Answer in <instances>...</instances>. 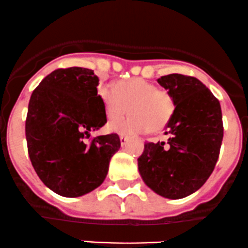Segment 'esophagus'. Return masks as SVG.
Masks as SVG:
<instances>
[{"label":"esophagus","mask_w":248,"mask_h":248,"mask_svg":"<svg viewBox=\"0 0 248 248\" xmlns=\"http://www.w3.org/2000/svg\"><path fill=\"white\" fill-rule=\"evenodd\" d=\"M119 140H121L122 146H125V144H126V142L129 141V137L125 136V135H121V136H119Z\"/></svg>","instance_id":"1"}]
</instances>
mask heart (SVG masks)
I'll use <instances>...</instances> for the list:
<instances>
[{
    "instance_id": "obj_1",
    "label": "heart",
    "mask_w": 248,
    "mask_h": 248,
    "mask_svg": "<svg viewBox=\"0 0 248 248\" xmlns=\"http://www.w3.org/2000/svg\"><path fill=\"white\" fill-rule=\"evenodd\" d=\"M99 96L105 107L107 118L114 119L109 129L125 135L141 134L151 129L163 130L175 112V100L170 93L156 88L155 84L142 78H131L117 84L102 85ZM130 109L133 113L125 119L116 118Z\"/></svg>"
}]
</instances>
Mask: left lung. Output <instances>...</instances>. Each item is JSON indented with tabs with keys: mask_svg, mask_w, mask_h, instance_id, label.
Masks as SVG:
<instances>
[{
	"mask_svg": "<svg viewBox=\"0 0 248 248\" xmlns=\"http://www.w3.org/2000/svg\"><path fill=\"white\" fill-rule=\"evenodd\" d=\"M158 83L175 100L166 125L168 142H147L137 159L143 182L156 194L182 199L197 192L212 173L223 140L219 101L199 79L163 76Z\"/></svg>",
	"mask_w": 248,
	"mask_h": 248,
	"instance_id": "left-lung-1",
	"label": "left lung"
}]
</instances>
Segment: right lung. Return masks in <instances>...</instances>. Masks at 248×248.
<instances>
[{"mask_svg": "<svg viewBox=\"0 0 248 248\" xmlns=\"http://www.w3.org/2000/svg\"><path fill=\"white\" fill-rule=\"evenodd\" d=\"M97 85L93 70L59 68L42 80L29 102V156L42 182L61 197H82L101 186L121 148L117 134L87 141L90 131L107 122Z\"/></svg>", "mask_w": 248, "mask_h": 248, "instance_id": "1", "label": "right lung"}]
</instances>
